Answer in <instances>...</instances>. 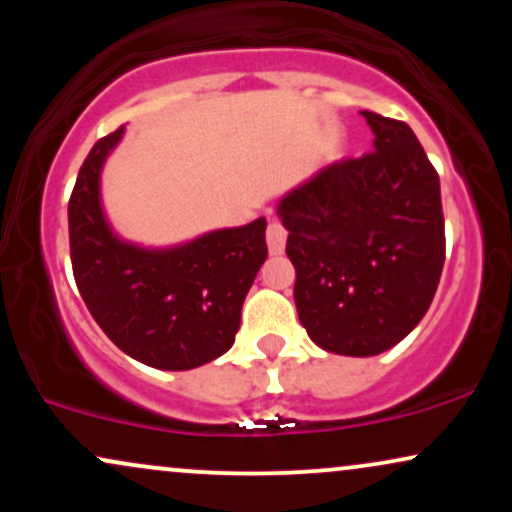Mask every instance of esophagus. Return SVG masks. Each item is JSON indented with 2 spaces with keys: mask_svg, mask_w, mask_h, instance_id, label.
Segmentation results:
<instances>
[{
  "mask_svg": "<svg viewBox=\"0 0 512 512\" xmlns=\"http://www.w3.org/2000/svg\"><path fill=\"white\" fill-rule=\"evenodd\" d=\"M286 236H289V233H286V228L281 226L279 221H269L267 245H269V252H272V255H281V252H284Z\"/></svg>",
  "mask_w": 512,
  "mask_h": 512,
  "instance_id": "34e87169",
  "label": "esophagus"
}]
</instances>
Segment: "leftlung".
<instances>
[{
  "instance_id": "obj_1",
  "label": "left lung",
  "mask_w": 512,
  "mask_h": 512,
  "mask_svg": "<svg viewBox=\"0 0 512 512\" xmlns=\"http://www.w3.org/2000/svg\"><path fill=\"white\" fill-rule=\"evenodd\" d=\"M373 151L322 168L279 202L298 317L317 346L375 356L426 315L445 262L440 180L402 120L361 110Z\"/></svg>"
}]
</instances>
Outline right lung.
Returning a JSON list of instances; mask_svg holds the SVG:
<instances>
[{
    "label": "right lung",
    "instance_id": "1",
    "mask_svg": "<svg viewBox=\"0 0 512 512\" xmlns=\"http://www.w3.org/2000/svg\"><path fill=\"white\" fill-rule=\"evenodd\" d=\"M125 129L88 151L69 197V252L76 289L110 342L151 368L190 370L236 342L240 310L267 260L257 219L170 250H142L110 231L101 168Z\"/></svg>",
    "mask_w": 512,
    "mask_h": 512
}]
</instances>
